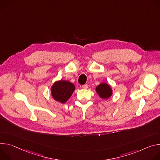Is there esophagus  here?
<instances>
[{"label": "esophagus", "instance_id": "34e87169", "mask_svg": "<svg viewBox=\"0 0 160 160\" xmlns=\"http://www.w3.org/2000/svg\"><path fill=\"white\" fill-rule=\"evenodd\" d=\"M82 87L83 89H87V88H88V84H84V85L82 86Z\"/></svg>", "mask_w": 160, "mask_h": 160}]
</instances>
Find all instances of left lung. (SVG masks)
I'll list each match as a JSON object with an SVG mask.
<instances>
[{
	"mask_svg": "<svg viewBox=\"0 0 160 160\" xmlns=\"http://www.w3.org/2000/svg\"><path fill=\"white\" fill-rule=\"evenodd\" d=\"M96 92L99 97L103 99L109 98L112 94L111 86L105 82L100 83L96 87Z\"/></svg>",
	"mask_w": 160,
	"mask_h": 160,
	"instance_id": "left-lung-1",
	"label": "left lung"
}]
</instances>
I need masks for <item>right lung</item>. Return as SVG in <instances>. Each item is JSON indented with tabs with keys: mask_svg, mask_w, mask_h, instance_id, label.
<instances>
[{
	"mask_svg": "<svg viewBox=\"0 0 160 160\" xmlns=\"http://www.w3.org/2000/svg\"><path fill=\"white\" fill-rule=\"evenodd\" d=\"M51 90L52 98L62 103H64L73 93L75 86L68 81L60 80L53 84Z\"/></svg>",
	"mask_w": 160,
	"mask_h": 160,
	"instance_id": "obj_1",
	"label": "right lung"
}]
</instances>
